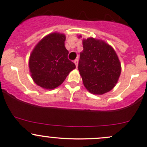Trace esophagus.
<instances>
[{"label": "esophagus", "instance_id": "34e87169", "mask_svg": "<svg viewBox=\"0 0 147 147\" xmlns=\"http://www.w3.org/2000/svg\"><path fill=\"white\" fill-rule=\"evenodd\" d=\"M74 63H75V65H76V67H78V59H75V61H74Z\"/></svg>", "mask_w": 147, "mask_h": 147}]
</instances>
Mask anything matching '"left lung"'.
<instances>
[{
	"mask_svg": "<svg viewBox=\"0 0 147 147\" xmlns=\"http://www.w3.org/2000/svg\"><path fill=\"white\" fill-rule=\"evenodd\" d=\"M78 69L83 84L90 93L101 95L111 91L117 84L121 65L116 53L102 40L83 39Z\"/></svg>",
	"mask_w": 147,
	"mask_h": 147,
	"instance_id": "8db88e82",
	"label": "left lung"
}]
</instances>
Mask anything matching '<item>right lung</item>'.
<instances>
[{"label":"right lung","mask_w":147,"mask_h":147,"mask_svg":"<svg viewBox=\"0 0 147 147\" xmlns=\"http://www.w3.org/2000/svg\"><path fill=\"white\" fill-rule=\"evenodd\" d=\"M65 35L50 34L42 38L29 57V67L34 82L46 89L58 87L69 72L75 68L67 58L68 51L65 47Z\"/></svg>","instance_id":"1"}]
</instances>
